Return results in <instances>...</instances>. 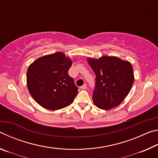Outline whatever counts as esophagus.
<instances>
[{"label":"esophagus","instance_id":"1","mask_svg":"<svg viewBox=\"0 0 158 158\" xmlns=\"http://www.w3.org/2000/svg\"><path fill=\"white\" fill-rule=\"evenodd\" d=\"M80 89H82V90H85V89H87V85H86V84H84V85H82V86L80 87Z\"/></svg>","mask_w":158,"mask_h":158}]
</instances>
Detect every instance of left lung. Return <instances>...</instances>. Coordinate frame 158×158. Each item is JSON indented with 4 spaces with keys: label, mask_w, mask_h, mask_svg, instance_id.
<instances>
[{
    "label": "left lung",
    "mask_w": 158,
    "mask_h": 158,
    "mask_svg": "<svg viewBox=\"0 0 158 158\" xmlns=\"http://www.w3.org/2000/svg\"><path fill=\"white\" fill-rule=\"evenodd\" d=\"M95 74L93 100L96 106L108 110L119 105L130 93L135 77L129 61L116 56L88 58Z\"/></svg>",
    "instance_id": "1"
}]
</instances>
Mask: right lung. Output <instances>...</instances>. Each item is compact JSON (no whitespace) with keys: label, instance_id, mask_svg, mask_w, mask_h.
I'll use <instances>...</instances> for the list:
<instances>
[{"label":"right lung","instance_id":"add662e5","mask_svg":"<svg viewBox=\"0 0 158 158\" xmlns=\"http://www.w3.org/2000/svg\"><path fill=\"white\" fill-rule=\"evenodd\" d=\"M72 63L63 53L57 52L38 58L28 67L26 80L29 93L42 107L58 110L73 102L78 88L68 74Z\"/></svg>","mask_w":158,"mask_h":158}]
</instances>
